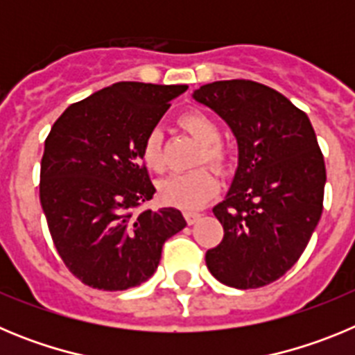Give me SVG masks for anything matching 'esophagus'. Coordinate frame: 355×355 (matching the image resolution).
<instances>
[{"mask_svg":"<svg viewBox=\"0 0 355 355\" xmlns=\"http://www.w3.org/2000/svg\"><path fill=\"white\" fill-rule=\"evenodd\" d=\"M184 218H187L188 224L192 225V224H196L197 220H199L200 213H197V211H184Z\"/></svg>","mask_w":355,"mask_h":355,"instance_id":"34e87169","label":"esophagus"}]
</instances>
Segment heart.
<instances>
[{
	"label": "heart",
	"instance_id": "b5f03b06",
	"mask_svg": "<svg viewBox=\"0 0 355 355\" xmlns=\"http://www.w3.org/2000/svg\"><path fill=\"white\" fill-rule=\"evenodd\" d=\"M178 124L187 131L197 144H200V155L197 165L208 163L211 167L224 171L229 163V155L220 140V128L209 115L199 110H188L180 115ZM140 158L150 172H162L163 137L158 128L146 133L140 146ZM218 192V180L209 168H197L188 174L168 175L158 183V197L168 206L183 209H196L206 205Z\"/></svg>",
	"mask_w": 355,
	"mask_h": 355
}]
</instances>
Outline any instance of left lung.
<instances>
[{"label":"left lung","instance_id":"left-lung-1","mask_svg":"<svg viewBox=\"0 0 355 355\" xmlns=\"http://www.w3.org/2000/svg\"><path fill=\"white\" fill-rule=\"evenodd\" d=\"M193 99L238 142L233 184L213 208L224 238L206 252L208 270L238 290L266 286L297 263L322 216L325 163L315 130L290 99L256 81H213Z\"/></svg>","mask_w":355,"mask_h":355}]
</instances>
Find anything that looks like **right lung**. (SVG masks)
Returning a JSON list of instances; mask_svg holds the SVG:
<instances>
[{
  "instance_id": "right-lung-1",
  "label": "right lung",
  "mask_w": 355,
  "mask_h": 355,
  "mask_svg": "<svg viewBox=\"0 0 355 355\" xmlns=\"http://www.w3.org/2000/svg\"><path fill=\"white\" fill-rule=\"evenodd\" d=\"M187 85L119 81L69 106L40 162V205L56 252L90 288L119 291L155 274L163 243L187 225L180 209H133L153 199L140 146Z\"/></svg>"
}]
</instances>
